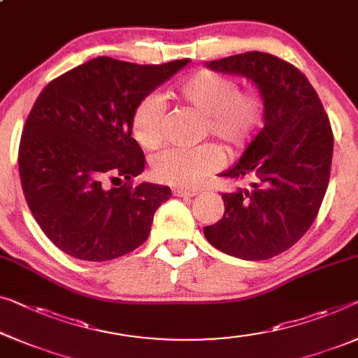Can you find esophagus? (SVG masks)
Returning a JSON list of instances; mask_svg holds the SVG:
<instances>
[{
	"mask_svg": "<svg viewBox=\"0 0 358 358\" xmlns=\"http://www.w3.org/2000/svg\"><path fill=\"white\" fill-rule=\"evenodd\" d=\"M173 196L178 197H193L197 194V191L194 189H186V188H173Z\"/></svg>",
	"mask_w": 358,
	"mask_h": 358,
	"instance_id": "obj_1",
	"label": "esophagus"
}]
</instances>
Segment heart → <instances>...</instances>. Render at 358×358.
I'll return each instance as SVG.
<instances>
[{"instance_id":"b5f03b06","label":"heart","mask_w":358,"mask_h":358,"mask_svg":"<svg viewBox=\"0 0 358 358\" xmlns=\"http://www.w3.org/2000/svg\"><path fill=\"white\" fill-rule=\"evenodd\" d=\"M172 98L204 115V130L228 151H239L250 141L262 122L264 103L255 92H239L234 78L207 71L194 72L172 92ZM162 101L148 94L130 115V130L138 145L154 149L161 143ZM222 164L220 149L202 145L191 149H165L152 161V175L162 183L193 186Z\"/></svg>"}]
</instances>
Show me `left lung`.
<instances>
[{"label": "left lung", "mask_w": 358, "mask_h": 358, "mask_svg": "<svg viewBox=\"0 0 358 358\" xmlns=\"http://www.w3.org/2000/svg\"><path fill=\"white\" fill-rule=\"evenodd\" d=\"M206 66L255 83L265 125L220 173L249 186L222 194L225 213L204 227V236L233 257L271 259L306 234L322 206L333 159L329 119L307 77L273 55L249 51Z\"/></svg>", "instance_id": "left-lung-1"}]
</instances>
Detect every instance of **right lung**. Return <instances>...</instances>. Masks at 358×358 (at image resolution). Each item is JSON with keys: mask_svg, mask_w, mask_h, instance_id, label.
Listing matches in <instances>:
<instances>
[{"mask_svg": "<svg viewBox=\"0 0 358 358\" xmlns=\"http://www.w3.org/2000/svg\"><path fill=\"white\" fill-rule=\"evenodd\" d=\"M189 59L140 66L99 56L43 88L19 146L25 201L43 233L76 259L106 262L141 246L172 191L131 181L145 154L130 115ZM115 179L126 183L115 189Z\"/></svg>", "mask_w": 358, "mask_h": 358, "instance_id": "right-lung-1", "label": "right lung"}]
</instances>
